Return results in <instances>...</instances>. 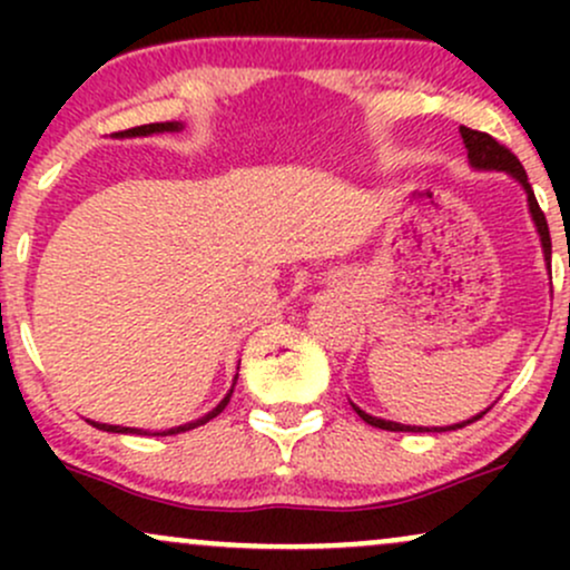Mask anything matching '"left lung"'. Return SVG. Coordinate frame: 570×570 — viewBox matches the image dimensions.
<instances>
[{
	"label": "left lung",
	"instance_id": "1",
	"mask_svg": "<svg viewBox=\"0 0 570 570\" xmlns=\"http://www.w3.org/2000/svg\"><path fill=\"white\" fill-rule=\"evenodd\" d=\"M461 136H463V144H466L469 149V163H472V168H480V171H503V174H512L517 181H520L522 189H525L528 195V208H531V217H533V225L535 230L541 235V248H544V259H547V267L552 263V238H549V227H547V217L544 212L539 208V200H535L533 189H531V181H528V174L525 168H522V163L517 160V155L512 149H507L503 144H499L493 139V136L482 134V130H472L466 126H461ZM353 410L358 412V417H362L364 423H370V426L375 429H385V431H455V429H463L466 423H474L480 421L485 412H480V415L469 417V421L463 423H453V426H434V429H423V426H404V423H394V421H383V417H375L370 415V412L358 410L356 404H353Z\"/></svg>",
	"mask_w": 570,
	"mask_h": 570
}]
</instances>
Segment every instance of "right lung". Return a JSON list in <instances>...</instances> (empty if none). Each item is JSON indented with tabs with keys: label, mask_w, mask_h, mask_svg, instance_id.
Here are the masks:
<instances>
[{
	"label": "right lung",
	"mask_w": 570,
	"mask_h": 570,
	"mask_svg": "<svg viewBox=\"0 0 570 570\" xmlns=\"http://www.w3.org/2000/svg\"><path fill=\"white\" fill-rule=\"evenodd\" d=\"M181 128V122H149V126H136V128H128V130H120V134H115V136H149V134H163V130H179ZM235 381H238V375H235ZM235 381H233V389H235ZM233 389L227 391V396L222 399V402L217 404V407H214L212 412H208V415H203V417H198V421H193V423H185V426H174V429H168V431H155V434H149V431H141V429H128V426H109V423H96V421H90L94 423L96 429H101V431H112V434H144V436H171V434H181V431H189V429H195V426H203V423H208L212 421V417H217L222 410L227 407V402H230V396H233Z\"/></svg>",
	"instance_id": "right-lung-1"
}]
</instances>
